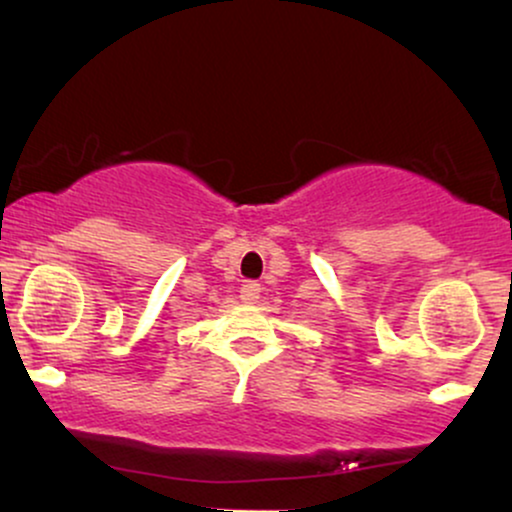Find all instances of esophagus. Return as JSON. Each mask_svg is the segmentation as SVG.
<instances>
[{
    "instance_id": "esophagus-1",
    "label": "esophagus",
    "mask_w": 512,
    "mask_h": 512,
    "mask_svg": "<svg viewBox=\"0 0 512 512\" xmlns=\"http://www.w3.org/2000/svg\"><path fill=\"white\" fill-rule=\"evenodd\" d=\"M260 284H255V281H248V284H243V289H240V301L243 303H255L257 298H260Z\"/></svg>"
}]
</instances>
